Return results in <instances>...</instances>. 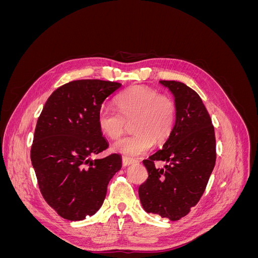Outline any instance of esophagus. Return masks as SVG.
Instances as JSON below:
<instances>
[{"label": "esophagus", "mask_w": 258, "mask_h": 258, "mask_svg": "<svg viewBox=\"0 0 258 258\" xmlns=\"http://www.w3.org/2000/svg\"><path fill=\"white\" fill-rule=\"evenodd\" d=\"M121 161H122V165L124 167H127L129 165H132V163L137 162L136 159H132V158H129V157H126V156H123V157L121 158Z\"/></svg>", "instance_id": "1"}]
</instances>
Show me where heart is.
<instances>
[{
    "label": "heart",
    "instance_id": "heart-1",
    "mask_svg": "<svg viewBox=\"0 0 258 258\" xmlns=\"http://www.w3.org/2000/svg\"><path fill=\"white\" fill-rule=\"evenodd\" d=\"M118 111L112 106L99 108L97 121L100 131L117 139L131 122L134 135L123 137L113 145L114 151L128 157L144 155L155 142L162 143L172 134L176 119V105L172 98L145 86H132L116 99Z\"/></svg>",
    "mask_w": 258,
    "mask_h": 258
}]
</instances>
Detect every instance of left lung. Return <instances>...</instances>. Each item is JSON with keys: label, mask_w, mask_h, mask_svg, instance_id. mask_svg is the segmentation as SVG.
Returning <instances> with one entry per match:
<instances>
[{"label": "left lung", "mask_w": 258, "mask_h": 258, "mask_svg": "<svg viewBox=\"0 0 258 258\" xmlns=\"http://www.w3.org/2000/svg\"><path fill=\"white\" fill-rule=\"evenodd\" d=\"M173 93L176 119L162 148L143 160L148 177L139 187V197L147 213L170 221L190 212L204 195L216 160L214 127L198 93L175 81H160ZM169 162L165 168L154 161Z\"/></svg>", "instance_id": "1"}]
</instances>
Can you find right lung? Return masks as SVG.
Returning <instances> with one entry per match:
<instances>
[{
    "label": "right lung",
    "instance_id": "obj_1",
    "mask_svg": "<svg viewBox=\"0 0 258 258\" xmlns=\"http://www.w3.org/2000/svg\"><path fill=\"white\" fill-rule=\"evenodd\" d=\"M121 86L79 80L54 90L43 107L31 146V162L45 201L69 221H82L102 206L107 184L121 168L118 154L90 157L108 147L97 116L104 100Z\"/></svg>",
    "mask_w": 258,
    "mask_h": 258
}]
</instances>
